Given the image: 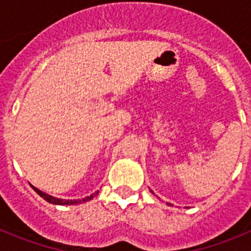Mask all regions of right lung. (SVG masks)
Instances as JSON below:
<instances>
[{
	"label": "right lung",
	"instance_id": "right-lung-1",
	"mask_svg": "<svg viewBox=\"0 0 251 251\" xmlns=\"http://www.w3.org/2000/svg\"><path fill=\"white\" fill-rule=\"evenodd\" d=\"M35 191H36L40 196L43 197L44 200H46L48 202H50V203H54V205H77V203H81V202H85V201L92 200L93 197H94L95 195L99 192V191L94 192V194H92L90 196L85 197V199H83V200H61V199H56V197H52L48 194H44L43 191H40V190H37V188H35Z\"/></svg>",
	"mask_w": 251,
	"mask_h": 251
}]
</instances>
